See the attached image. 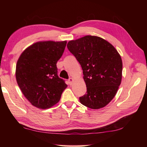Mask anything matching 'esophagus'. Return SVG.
Segmentation results:
<instances>
[{
    "mask_svg": "<svg viewBox=\"0 0 147 147\" xmlns=\"http://www.w3.org/2000/svg\"><path fill=\"white\" fill-rule=\"evenodd\" d=\"M68 81H69V84H70V85H71L72 82H73V78H69V79L68 80Z\"/></svg>",
    "mask_w": 147,
    "mask_h": 147,
    "instance_id": "esophagus-1",
    "label": "esophagus"
}]
</instances>
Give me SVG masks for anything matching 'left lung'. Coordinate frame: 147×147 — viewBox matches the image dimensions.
I'll return each mask as SVG.
<instances>
[{
	"instance_id": "obj_1",
	"label": "left lung",
	"mask_w": 147,
	"mask_h": 147,
	"mask_svg": "<svg viewBox=\"0 0 147 147\" xmlns=\"http://www.w3.org/2000/svg\"><path fill=\"white\" fill-rule=\"evenodd\" d=\"M67 46L83 70L87 92L80 97V102L94 109L106 106L121 83L120 54L111 43L97 36H84L69 41Z\"/></svg>"
}]
</instances>
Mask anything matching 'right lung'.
<instances>
[{
  "instance_id": "right-lung-1",
  "label": "right lung",
  "mask_w": 147,
  "mask_h": 147,
  "mask_svg": "<svg viewBox=\"0 0 147 147\" xmlns=\"http://www.w3.org/2000/svg\"><path fill=\"white\" fill-rule=\"evenodd\" d=\"M67 41H39L21 54L16 65L17 82L32 105L47 109L58 103L67 85L58 76L56 63Z\"/></svg>"
}]
</instances>
